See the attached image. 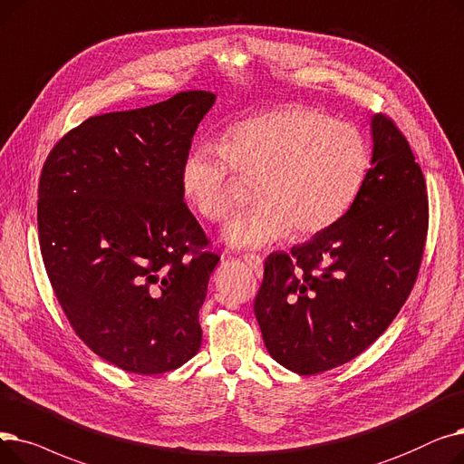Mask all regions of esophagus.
<instances>
[{
	"mask_svg": "<svg viewBox=\"0 0 464 464\" xmlns=\"http://www.w3.org/2000/svg\"><path fill=\"white\" fill-rule=\"evenodd\" d=\"M244 260L253 268V272H255L256 277H262V272H264V270H262V258H260L258 255L247 253V255H244Z\"/></svg>",
	"mask_w": 464,
	"mask_h": 464,
	"instance_id": "esophagus-1",
	"label": "esophagus"
}]
</instances>
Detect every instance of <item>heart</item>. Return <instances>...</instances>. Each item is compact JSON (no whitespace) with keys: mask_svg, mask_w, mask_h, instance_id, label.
<instances>
[{"mask_svg":"<svg viewBox=\"0 0 464 464\" xmlns=\"http://www.w3.org/2000/svg\"><path fill=\"white\" fill-rule=\"evenodd\" d=\"M234 168L258 179V208L227 225L223 237L236 249H262L289 236H315L349 211L366 181L370 147L349 122L298 105H285L234 124L227 147L198 143L181 166V187L209 220L237 204Z\"/></svg>","mask_w":464,"mask_h":464,"instance_id":"obj_1","label":"heart"}]
</instances>
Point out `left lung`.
<instances>
[{
	"label": "left lung",
	"mask_w": 464,
	"mask_h": 464,
	"mask_svg": "<svg viewBox=\"0 0 464 464\" xmlns=\"http://www.w3.org/2000/svg\"><path fill=\"white\" fill-rule=\"evenodd\" d=\"M372 168L328 230L272 253L255 315L270 357L300 376L342 366L376 342L404 305L429 227L423 171L401 130L370 119Z\"/></svg>",
	"instance_id": "obj_1"
}]
</instances>
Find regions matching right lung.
Here are the masks:
<instances>
[{"mask_svg": "<svg viewBox=\"0 0 464 464\" xmlns=\"http://www.w3.org/2000/svg\"><path fill=\"white\" fill-rule=\"evenodd\" d=\"M215 100L179 92L86 119L41 171L39 246L54 295L77 336L126 372L175 370L202 345L198 312L218 256L183 202L181 166Z\"/></svg>", "mask_w": 464, "mask_h": 464, "instance_id": "right-lung-1", "label": "right lung"}]
</instances>
